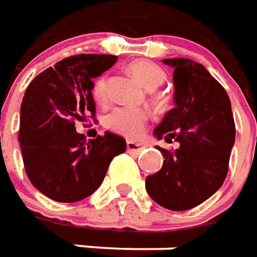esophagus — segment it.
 Returning a JSON list of instances; mask_svg holds the SVG:
<instances>
[{
	"instance_id": "1",
	"label": "esophagus",
	"mask_w": 257,
	"mask_h": 257,
	"mask_svg": "<svg viewBox=\"0 0 257 257\" xmlns=\"http://www.w3.org/2000/svg\"><path fill=\"white\" fill-rule=\"evenodd\" d=\"M126 149H128L129 153H134V154H139L145 149V146L142 145V143H138V142L134 141H128L126 142Z\"/></svg>"
}]
</instances>
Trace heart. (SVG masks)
<instances>
[{
  "label": "heart",
  "instance_id": "heart-1",
  "mask_svg": "<svg viewBox=\"0 0 257 257\" xmlns=\"http://www.w3.org/2000/svg\"><path fill=\"white\" fill-rule=\"evenodd\" d=\"M128 69L147 90L156 89L166 80V72L152 61H134L128 65ZM91 91H93V97L96 98L98 103H104L107 100V79L104 75L98 76L94 80ZM156 100L159 103H164L166 96L157 94ZM147 116H149L147 111L142 107H118L107 115L105 125L123 136L135 138L143 131Z\"/></svg>",
  "mask_w": 257,
  "mask_h": 257
}]
</instances>
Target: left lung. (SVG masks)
Here are the masks:
<instances>
[{
  "label": "left lung",
  "mask_w": 257,
  "mask_h": 257,
  "mask_svg": "<svg viewBox=\"0 0 257 257\" xmlns=\"http://www.w3.org/2000/svg\"><path fill=\"white\" fill-rule=\"evenodd\" d=\"M174 68V103L154 129L161 141L178 142L171 153L159 149L164 163L146 178V191L156 203L170 210H189L214 195L228 172L235 123L231 101L202 64L188 58L163 60Z\"/></svg>",
  "instance_id": "left-lung-1"
}]
</instances>
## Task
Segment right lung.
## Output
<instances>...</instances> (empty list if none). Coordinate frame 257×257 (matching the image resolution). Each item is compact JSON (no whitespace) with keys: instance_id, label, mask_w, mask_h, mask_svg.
Instances as JSON below:
<instances>
[{"instance_id":"add662e5","label":"right lung","mask_w":257,"mask_h":257,"mask_svg":"<svg viewBox=\"0 0 257 257\" xmlns=\"http://www.w3.org/2000/svg\"><path fill=\"white\" fill-rule=\"evenodd\" d=\"M116 60L108 54L73 55L39 73L25 91L19 129L25 170L35 188L55 202L90 196L111 160L126 150L119 135L107 131L87 142L75 128V122L96 112L93 79Z\"/></svg>"}]
</instances>
